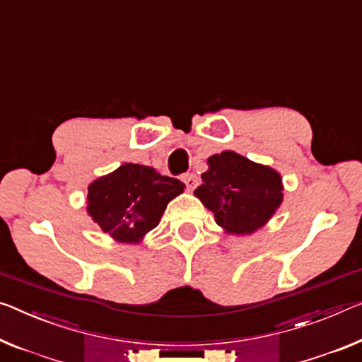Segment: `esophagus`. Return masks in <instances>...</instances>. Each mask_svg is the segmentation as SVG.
Segmentation results:
<instances>
[{"label":"esophagus","mask_w":362,"mask_h":362,"mask_svg":"<svg viewBox=\"0 0 362 362\" xmlns=\"http://www.w3.org/2000/svg\"><path fill=\"white\" fill-rule=\"evenodd\" d=\"M182 182L186 185L187 191H192V189L197 186V176L194 173H187V175L182 176Z\"/></svg>","instance_id":"34e87169"}]
</instances>
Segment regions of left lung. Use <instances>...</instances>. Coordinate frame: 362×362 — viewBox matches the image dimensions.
<instances>
[{"label":"left lung","mask_w":362,"mask_h":362,"mask_svg":"<svg viewBox=\"0 0 362 362\" xmlns=\"http://www.w3.org/2000/svg\"><path fill=\"white\" fill-rule=\"evenodd\" d=\"M196 196L228 235L247 236L269 223L283 202L281 175L233 150L207 158Z\"/></svg>","instance_id":"1"}]
</instances>
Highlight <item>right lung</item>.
I'll return each instance as SVG.
<instances>
[{
    "label": "right lung",
    "mask_w": 362,
    "mask_h": 362,
    "mask_svg": "<svg viewBox=\"0 0 362 362\" xmlns=\"http://www.w3.org/2000/svg\"><path fill=\"white\" fill-rule=\"evenodd\" d=\"M185 187L152 166L124 163L88 185L87 214L115 241L139 244Z\"/></svg>",
    "instance_id": "obj_1"
}]
</instances>
